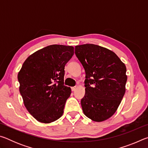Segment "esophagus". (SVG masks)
I'll use <instances>...</instances> for the list:
<instances>
[{
    "instance_id": "esophagus-1",
    "label": "esophagus",
    "mask_w": 148,
    "mask_h": 148,
    "mask_svg": "<svg viewBox=\"0 0 148 148\" xmlns=\"http://www.w3.org/2000/svg\"><path fill=\"white\" fill-rule=\"evenodd\" d=\"M76 89V86H75V87H71V90H72V91H74V90Z\"/></svg>"
}]
</instances>
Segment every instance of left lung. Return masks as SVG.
<instances>
[{
  "instance_id": "left-lung-1",
  "label": "left lung",
  "mask_w": 148,
  "mask_h": 148,
  "mask_svg": "<svg viewBox=\"0 0 148 148\" xmlns=\"http://www.w3.org/2000/svg\"><path fill=\"white\" fill-rule=\"evenodd\" d=\"M75 54L86 72L84 113L92 121H103L113 116L124 96L126 66L114 52L98 45L76 46Z\"/></svg>"
}]
</instances>
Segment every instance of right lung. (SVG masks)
<instances>
[{
    "label": "right lung",
    "instance_id": "right-lung-1",
    "mask_svg": "<svg viewBox=\"0 0 148 148\" xmlns=\"http://www.w3.org/2000/svg\"><path fill=\"white\" fill-rule=\"evenodd\" d=\"M74 47L50 45L34 52L23 62L17 79L25 106L37 121L44 123L62 116L71 87L64 85V66Z\"/></svg>",
    "mask_w": 148,
    "mask_h": 148
}]
</instances>
